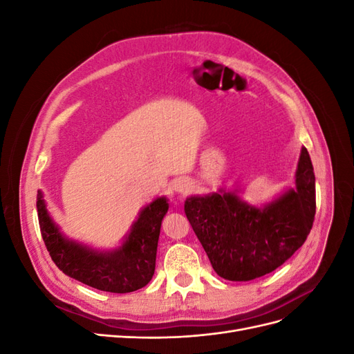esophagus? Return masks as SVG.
Listing matches in <instances>:
<instances>
[{"mask_svg":"<svg viewBox=\"0 0 354 354\" xmlns=\"http://www.w3.org/2000/svg\"><path fill=\"white\" fill-rule=\"evenodd\" d=\"M190 187V181L186 177H180L173 181V190H176L177 194H186Z\"/></svg>","mask_w":354,"mask_h":354,"instance_id":"1","label":"esophagus"}]
</instances>
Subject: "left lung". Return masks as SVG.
<instances>
[{"instance_id":"1","label":"left lung","mask_w":354,"mask_h":354,"mask_svg":"<svg viewBox=\"0 0 354 354\" xmlns=\"http://www.w3.org/2000/svg\"><path fill=\"white\" fill-rule=\"evenodd\" d=\"M185 212L223 279L245 282L276 270L306 242L313 226L316 187L307 149L299 153L295 186L272 202L251 205L236 189L221 187L189 196Z\"/></svg>"}]
</instances>
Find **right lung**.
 <instances>
[{"label":"right lung","instance_id":"1","mask_svg":"<svg viewBox=\"0 0 354 354\" xmlns=\"http://www.w3.org/2000/svg\"><path fill=\"white\" fill-rule=\"evenodd\" d=\"M37 209L42 239L59 269L91 288L127 294L146 286L155 273L160 223L168 211L165 196L156 198L138 212L121 246L99 251L72 241L60 232L38 190Z\"/></svg>","mask_w":354,"mask_h":354}]
</instances>
